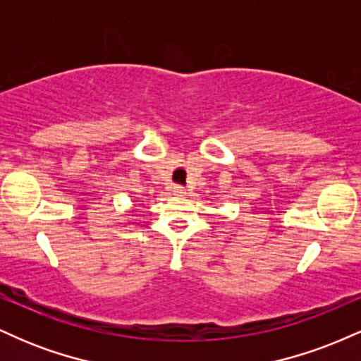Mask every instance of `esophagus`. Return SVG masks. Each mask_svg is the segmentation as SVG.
Wrapping results in <instances>:
<instances>
[{"instance_id": "1", "label": "esophagus", "mask_w": 361, "mask_h": 361, "mask_svg": "<svg viewBox=\"0 0 361 361\" xmlns=\"http://www.w3.org/2000/svg\"><path fill=\"white\" fill-rule=\"evenodd\" d=\"M173 193L178 195V197H181V195H185V193H186L185 186H181V185H175V186H173Z\"/></svg>"}]
</instances>
